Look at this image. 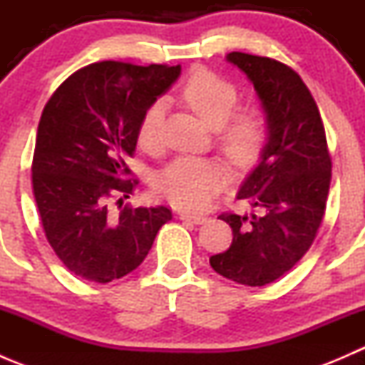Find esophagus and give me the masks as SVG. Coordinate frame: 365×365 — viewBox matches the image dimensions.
Here are the masks:
<instances>
[{"label": "esophagus", "instance_id": "obj_1", "mask_svg": "<svg viewBox=\"0 0 365 365\" xmlns=\"http://www.w3.org/2000/svg\"><path fill=\"white\" fill-rule=\"evenodd\" d=\"M178 217L182 220H190V222H194V224H205L206 220H208V217L206 215H200V213H189V212H180Z\"/></svg>", "mask_w": 365, "mask_h": 365}]
</instances>
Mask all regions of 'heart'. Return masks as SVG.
<instances>
[{
    "instance_id": "b5f03b06",
    "label": "heart",
    "mask_w": 365,
    "mask_h": 365,
    "mask_svg": "<svg viewBox=\"0 0 365 365\" xmlns=\"http://www.w3.org/2000/svg\"><path fill=\"white\" fill-rule=\"evenodd\" d=\"M178 95L206 127L219 132L217 143L237 168H247L259 157L267 139V116L257 106L235 113L240 98L235 84L200 68L183 81ZM162 120L164 104L160 101L150 104L143 113L138 139L146 152L157 153L162 148ZM226 180V169L217 162L182 157L160 173L157 190L178 208L203 210L219 194Z\"/></svg>"
}]
</instances>
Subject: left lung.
Segmentation results:
<instances>
[{"label":"left lung","mask_w":365,"mask_h":365,"mask_svg":"<svg viewBox=\"0 0 365 365\" xmlns=\"http://www.w3.org/2000/svg\"><path fill=\"white\" fill-rule=\"evenodd\" d=\"M251 81L267 116L261 160L238 190L261 215L222 213L233 231L230 249L210 257L217 274L264 286L292 270L314 242L325 215L332 160L318 106L300 76L272 58L230 53Z\"/></svg>","instance_id":"1"}]
</instances>
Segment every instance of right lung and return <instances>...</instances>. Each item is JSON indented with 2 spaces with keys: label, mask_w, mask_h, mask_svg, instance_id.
Listing matches in <instances>:
<instances>
[{
  "label": "right lung",
  "mask_w": 365,
  "mask_h": 365,
  "mask_svg": "<svg viewBox=\"0 0 365 365\" xmlns=\"http://www.w3.org/2000/svg\"><path fill=\"white\" fill-rule=\"evenodd\" d=\"M182 67L102 61L77 70L53 93L36 130L33 194L47 242L65 267L90 282H111L143 263L171 210L139 206L109 213L138 180H127L143 113Z\"/></svg>",
  "instance_id": "1"
}]
</instances>
